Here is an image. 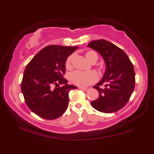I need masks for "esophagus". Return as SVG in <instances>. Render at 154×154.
I'll use <instances>...</instances> for the list:
<instances>
[{"label": "esophagus", "mask_w": 154, "mask_h": 154, "mask_svg": "<svg viewBox=\"0 0 154 154\" xmlns=\"http://www.w3.org/2000/svg\"><path fill=\"white\" fill-rule=\"evenodd\" d=\"M79 89H81V90H83V91H87V90H89V88H85V87H81V86H79Z\"/></svg>", "instance_id": "obj_1"}]
</instances>
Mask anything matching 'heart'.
<instances>
[{
  "label": "heart",
  "mask_w": 154,
  "mask_h": 154,
  "mask_svg": "<svg viewBox=\"0 0 154 154\" xmlns=\"http://www.w3.org/2000/svg\"><path fill=\"white\" fill-rule=\"evenodd\" d=\"M85 56L88 61L95 63L98 60V55L94 51L90 50L85 52ZM72 56H69L66 62V66L67 69L71 68ZM97 74L94 71L90 72H82V71H75L71 75V80L74 84L79 86H85L90 83L96 82L97 80Z\"/></svg>",
  "instance_id": "1"
}]
</instances>
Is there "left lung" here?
Segmentation results:
<instances>
[{"label":"left lung","mask_w":154,"mask_h":154,"mask_svg":"<svg viewBox=\"0 0 154 154\" xmlns=\"http://www.w3.org/2000/svg\"><path fill=\"white\" fill-rule=\"evenodd\" d=\"M87 46L100 54L106 66L103 78L93 87L98 91L99 97L91 105L103 113L118 111L126 105L134 91L133 64L122 49L105 39L91 41ZM103 84L105 88H101Z\"/></svg>","instance_id":"8db88e82"}]
</instances>
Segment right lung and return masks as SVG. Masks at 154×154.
I'll return each mask as SVG.
<instances>
[{
  "label": "right lung",
  "instance_id": "add662e5",
  "mask_svg": "<svg viewBox=\"0 0 154 154\" xmlns=\"http://www.w3.org/2000/svg\"><path fill=\"white\" fill-rule=\"evenodd\" d=\"M78 47L48 45L38 52L27 64L21 84L26 104L34 113L46 119L60 117L69 105L70 90L63 77L68 57ZM60 85L63 86L58 87ZM57 88L52 89L51 86Z\"/></svg>",
  "mask_w": 154,
  "mask_h": 154
}]
</instances>
